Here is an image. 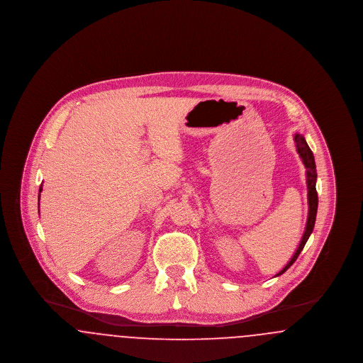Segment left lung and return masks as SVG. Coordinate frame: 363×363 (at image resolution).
I'll use <instances>...</instances> for the list:
<instances>
[{"mask_svg": "<svg viewBox=\"0 0 363 363\" xmlns=\"http://www.w3.org/2000/svg\"><path fill=\"white\" fill-rule=\"evenodd\" d=\"M294 141H295V147H296V152L301 156L305 167H306V184H308V204H309V213H308V222H306V228L303 233V237L301 240V243L298 246V249L294 253L293 259L289 261V264L275 275V277H280L281 274H284L294 262L295 259H298L299 253L302 252L303 246L306 245V242L309 240L313 228H314V223H315V215H317V207H318V196H317V190H315V181H317V172H315V162H314V156L311 152L308 143L305 138L299 133H295L294 136Z\"/></svg>", "mask_w": 363, "mask_h": 363, "instance_id": "obj_1", "label": "left lung"}]
</instances>
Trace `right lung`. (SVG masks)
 I'll return each instance as SVG.
<instances>
[{
  "mask_svg": "<svg viewBox=\"0 0 363 363\" xmlns=\"http://www.w3.org/2000/svg\"><path fill=\"white\" fill-rule=\"evenodd\" d=\"M40 191H42V185H40V189H39V194H40Z\"/></svg>",
  "mask_w": 363,
  "mask_h": 363,
  "instance_id": "add662e5",
  "label": "right lung"
}]
</instances>
